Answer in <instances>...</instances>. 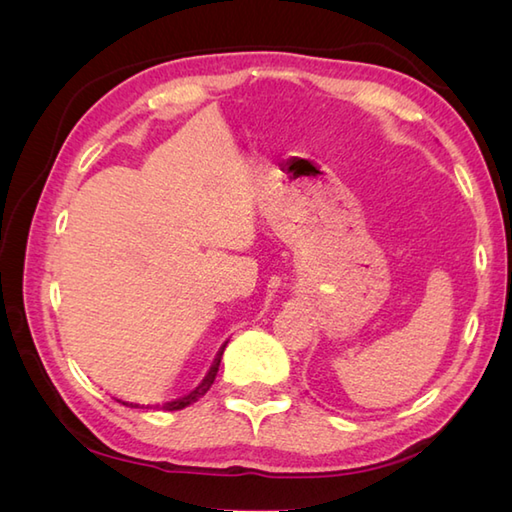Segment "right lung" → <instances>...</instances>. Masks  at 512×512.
Wrapping results in <instances>:
<instances>
[{
	"label": "right lung",
	"instance_id": "right-lung-1",
	"mask_svg": "<svg viewBox=\"0 0 512 512\" xmlns=\"http://www.w3.org/2000/svg\"><path fill=\"white\" fill-rule=\"evenodd\" d=\"M224 347H226V343L220 347V352H217V356H215V361H213V365H211V369H209V374L204 376V380L202 383L195 387L191 394H187V396H182V398H178V400H171V402H165V405H162V409H167V411H178V409H184V407H189V405H193L195 400H200L206 391L211 389V385H213V380H215V376H217V369H220V361H222V354H224ZM118 402H123V405H129V407H140V405H136V402H125V400H118ZM145 407V405H143ZM149 407V405H147Z\"/></svg>",
	"mask_w": 512,
	"mask_h": 512
}]
</instances>
